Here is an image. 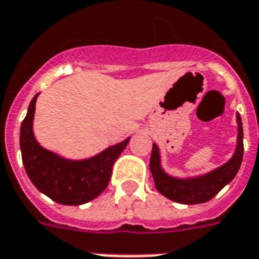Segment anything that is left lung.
Segmentation results:
<instances>
[{
	"label": "left lung",
	"mask_w": 259,
	"mask_h": 259,
	"mask_svg": "<svg viewBox=\"0 0 259 259\" xmlns=\"http://www.w3.org/2000/svg\"><path fill=\"white\" fill-rule=\"evenodd\" d=\"M237 146L233 155L209 172L196 175V177L178 178L168 175L162 168L160 151L156 143H153V151L150 158V171L154 178L155 188L167 199L180 204H201L209 201L224 187L229 184L240 170L242 156H244V130L241 116L237 113Z\"/></svg>",
	"instance_id": "8db88e82"
}]
</instances>
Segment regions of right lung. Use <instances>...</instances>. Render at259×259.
<instances>
[{
	"mask_svg": "<svg viewBox=\"0 0 259 259\" xmlns=\"http://www.w3.org/2000/svg\"><path fill=\"white\" fill-rule=\"evenodd\" d=\"M38 96L39 93L31 100L19 133L27 177L40 192L56 203L63 205L88 203L108 187L113 164L127 146L130 137L87 159H67L40 146L34 136L32 122Z\"/></svg>",
	"mask_w": 259,
	"mask_h": 259,
	"instance_id": "1",
	"label": "right lung"
}]
</instances>
